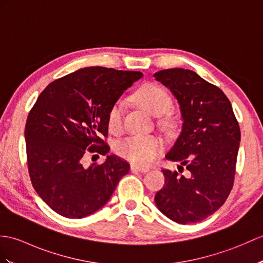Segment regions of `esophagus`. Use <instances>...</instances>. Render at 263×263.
Instances as JSON below:
<instances>
[{
  "mask_svg": "<svg viewBox=\"0 0 263 263\" xmlns=\"http://www.w3.org/2000/svg\"><path fill=\"white\" fill-rule=\"evenodd\" d=\"M131 170H132V172H139V173H148L149 172V168L148 167L137 166V164H132Z\"/></svg>",
  "mask_w": 263,
  "mask_h": 263,
  "instance_id": "esophagus-1",
  "label": "esophagus"
}]
</instances>
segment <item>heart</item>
<instances>
[{
	"mask_svg": "<svg viewBox=\"0 0 263 263\" xmlns=\"http://www.w3.org/2000/svg\"><path fill=\"white\" fill-rule=\"evenodd\" d=\"M133 99L140 106L151 114L160 115L173 105V100L167 90L159 85L146 84L140 87L133 95ZM123 101H117L107 113V126L111 132L118 133L123 127ZM164 123L170 126L172 119H164ZM163 150V141L158 136H131L121 140L115 144V152L140 166H146L156 160Z\"/></svg>",
	"mask_w": 263,
	"mask_h": 263,
	"instance_id": "1",
	"label": "heart"
}]
</instances>
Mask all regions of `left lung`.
Instances as JSON below:
<instances>
[{
  "label": "left lung",
  "instance_id": "8db88e82",
  "mask_svg": "<svg viewBox=\"0 0 263 263\" xmlns=\"http://www.w3.org/2000/svg\"><path fill=\"white\" fill-rule=\"evenodd\" d=\"M177 97L182 129L166 158L180 161L178 172L162 169L158 209L179 224L203 221L221 207L233 188L241 131L224 91L196 72L172 68L155 74Z\"/></svg>",
  "mask_w": 263,
  "mask_h": 263
}]
</instances>
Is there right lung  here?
<instances>
[{"mask_svg":"<svg viewBox=\"0 0 263 263\" xmlns=\"http://www.w3.org/2000/svg\"><path fill=\"white\" fill-rule=\"evenodd\" d=\"M142 76L87 67L49 84L30 109L24 129L29 176L34 191L59 215L93 214L129 173V162L115 155L89 167L84 160L109 151L107 113Z\"/></svg>","mask_w":263,"mask_h":263,"instance_id":"right-lung-1","label":"right lung"}]
</instances>
